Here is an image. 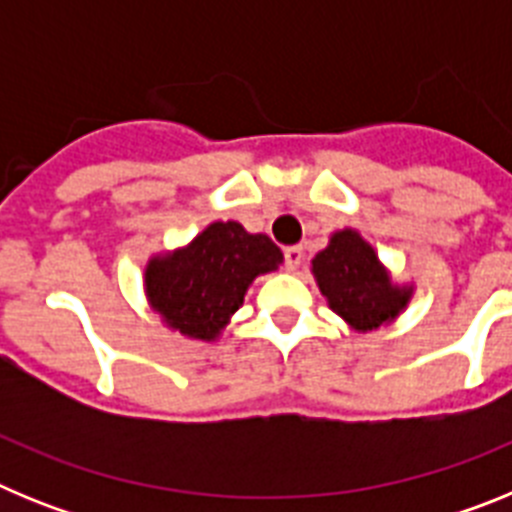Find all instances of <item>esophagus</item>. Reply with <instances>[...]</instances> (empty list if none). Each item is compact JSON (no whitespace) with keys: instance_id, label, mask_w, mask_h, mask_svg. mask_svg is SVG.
Here are the masks:
<instances>
[{"instance_id":"obj_1","label":"esophagus","mask_w":512,"mask_h":512,"mask_svg":"<svg viewBox=\"0 0 512 512\" xmlns=\"http://www.w3.org/2000/svg\"><path fill=\"white\" fill-rule=\"evenodd\" d=\"M284 264L289 271H295L302 264V246H287L284 248Z\"/></svg>"}]
</instances>
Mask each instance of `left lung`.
I'll return each mask as SVG.
<instances>
[{
  "label": "left lung",
  "mask_w": 512,
  "mask_h": 512,
  "mask_svg": "<svg viewBox=\"0 0 512 512\" xmlns=\"http://www.w3.org/2000/svg\"><path fill=\"white\" fill-rule=\"evenodd\" d=\"M312 274L330 310L364 333L395 320L413 295L410 287L392 284L374 248L356 230L333 235L312 259Z\"/></svg>",
  "instance_id": "obj_1"
}]
</instances>
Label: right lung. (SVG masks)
Instances as JSON below:
<instances>
[{"label":"right lung","instance_id":"1","mask_svg":"<svg viewBox=\"0 0 512 512\" xmlns=\"http://www.w3.org/2000/svg\"><path fill=\"white\" fill-rule=\"evenodd\" d=\"M269 235L241 223H212L187 248L151 259L146 295L153 310L182 336L215 341L243 305L248 284L282 264Z\"/></svg>","mask_w":512,"mask_h":512}]
</instances>
